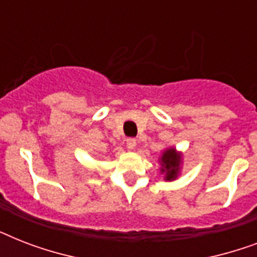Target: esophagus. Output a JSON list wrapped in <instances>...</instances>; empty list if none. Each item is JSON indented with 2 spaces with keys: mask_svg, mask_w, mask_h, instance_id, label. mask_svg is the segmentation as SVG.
<instances>
[{
  "mask_svg": "<svg viewBox=\"0 0 257 257\" xmlns=\"http://www.w3.org/2000/svg\"><path fill=\"white\" fill-rule=\"evenodd\" d=\"M136 140L135 139H128L126 140V148L128 149H135V147H136Z\"/></svg>",
  "mask_w": 257,
  "mask_h": 257,
  "instance_id": "1",
  "label": "esophagus"
}]
</instances>
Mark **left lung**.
Segmentation results:
<instances>
[{"label":"left lung","instance_id":"left-lung-1","mask_svg":"<svg viewBox=\"0 0 257 257\" xmlns=\"http://www.w3.org/2000/svg\"><path fill=\"white\" fill-rule=\"evenodd\" d=\"M181 153L177 152L175 148H167L160 157L161 173H164V180L173 181L177 179L181 169Z\"/></svg>","mask_w":257,"mask_h":257}]
</instances>
